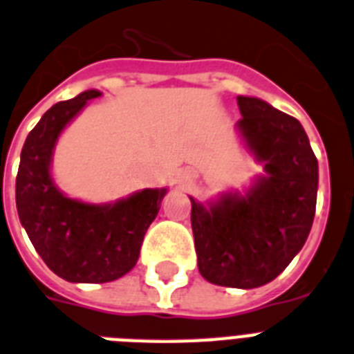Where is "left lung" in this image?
<instances>
[{
  "label": "left lung",
  "instance_id": "left-lung-1",
  "mask_svg": "<svg viewBox=\"0 0 354 354\" xmlns=\"http://www.w3.org/2000/svg\"><path fill=\"white\" fill-rule=\"evenodd\" d=\"M236 129L263 163L243 194L225 192L209 205L191 198L198 269L211 283L238 289L266 286L306 243L317 209L318 162L297 118L260 97L238 96Z\"/></svg>",
  "mask_w": 354,
  "mask_h": 354
}]
</instances>
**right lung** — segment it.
<instances>
[{
    "mask_svg": "<svg viewBox=\"0 0 354 354\" xmlns=\"http://www.w3.org/2000/svg\"><path fill=\"white\" fill-rule=\"evenodd\" d=\"M96 88L48 109L28 132L16 176V207L37 254L57 277L74 283H105L136 266L143 236L167 189H142L114 203H85L63 194L50 174L63 129Z\"/></svg>",
    "mask_w": 354,
    "mask_h": 354,
    "instance_id": "obj_1",
    "label": "right lung"
}]
</instances>
